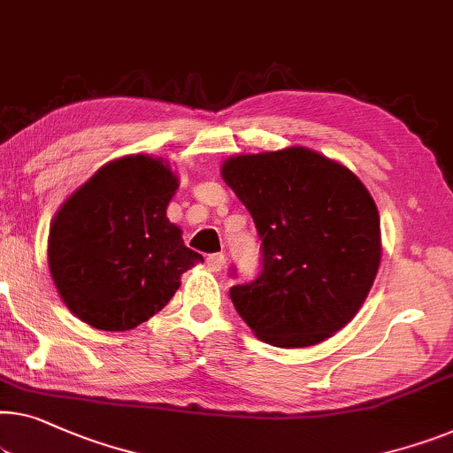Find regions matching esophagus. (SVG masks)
Segmentation results:
<instances>
[{"instance_id": "1", "label": "esophagus", "mask_w": 453, "mask_h": 453, "mask_svg": "<svg viewBox=\"0 0 453 453\" xmlns=\"http://www.w3.org/2000/svg\"><path fill=\"white\" fill-rule=\"evenodd\" d=\"M206 264H208V267H211L212 272H220L222 267H225V264H226L225 253H212V255H208Z\"/></svg>"}]
</instances>
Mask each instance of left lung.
Here are the masks:
<instances>
[{
	"mask_svg": "<svg viewBox=\"0 0 453 453\" xmlns=\"http://www.w3.org/2000/svg\"><path fill=\"white\" fill-rule=\"evenodd\" d=\"M220 173L261 241L259 275L231 288L241 319L275 347L317 345L343 329L382 257L378 208L357 175L306 147L231 157Z\"/></svg>",
	"mask_w": 453,
	"mask_h": 453,
	"instance_id": "8db88e82",
	"label": "left lung"
}]
</instances>
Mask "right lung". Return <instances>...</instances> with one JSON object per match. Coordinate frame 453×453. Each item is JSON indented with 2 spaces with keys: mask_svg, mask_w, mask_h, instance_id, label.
<instances>
[{
  "mask_svg": "<svg viewBox=\"0 0 453 453\" xmlns=\"http://www.w3.org/2000/svg\"><path fill=\"white\" fill-rule=\"evenodd\" d=\"M178 189L169 163L149 155L110 161L65 200L50 222L49 270L83 323L128 331L165 306L202 259L167 219Z\"/></svg>",
  "mask_w": 453,
  "mask_h": 453,
  "instance_id": "add662e5",
  "label": "right lung"
}]
</instances>
